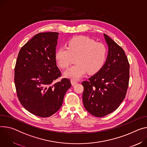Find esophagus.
<instances>
[{"mask_svg": "<svg viewBox=\"0 0 147 147\" xmlns=\"http://www.w3.org/2000/svg\"><path fill=\"white\" fill-rule=\"evenodd\" d=\"M71 84H72L73 86H74V85L76 84L77 83V82L76 81L74 80H71Z\"/></svg>", "mask_w": 147, "mask_h": 147, "instance_id": "34e87169", "label": "esophagus"}]
</instances>
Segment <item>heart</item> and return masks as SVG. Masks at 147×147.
<instances>
[{
	"label": "heart",
	"instance_id": "obj_1",
	"mask_svg": "<svg viewBox=\"0 0 147 147\" xmlns=\"http://www.w3.org/2000/svg\"><path fill=\"white\" fill-rule=\"evenodd\" d=\"M67 47H59L55 53V60L60 67L70 65L73 56L76 64L64 72V76L74 80L81 78L88 71L93 74L99 71L105 64L107 50L104 45L84 36H78L67 42Z\"/></svg>",
	"mask_w": 147,
	"mask_h": 147
}]
</instances>
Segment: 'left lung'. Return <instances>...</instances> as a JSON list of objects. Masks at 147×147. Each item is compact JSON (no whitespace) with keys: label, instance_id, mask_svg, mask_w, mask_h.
<instances>
[{"label":"left lung","instance_id":"8db88e82","mask_svg":"<svg viewBox=\"0 0 147 147\" xmlns=\"http://www.w3.org/2000/svg\"><path fill=\"white\" fill-rule=\"evenodd\" d=\"M108 56L101 69L82 82L83 104L92 115L102 117L114 111L124 99L128 87L129 64L124 50L104 34Z\"/></svg>","mask_w":147,"mask_h":147}]
</instances>
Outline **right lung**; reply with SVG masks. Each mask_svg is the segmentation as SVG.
Instances as JSON below:
<instances>
[{
  "instance_id": "obj_1",
  "label": "right lung",
  "mask_w": 147,
  "mask_h": 147,
  "mask_svg": "<svg viewBox=\"0 0 147 147\" xmlns=\"http://www.w3.org/2000/svg\"><path fill=\"white\" fill-rule=\"evenodd\" d=\"M59 33L36 34L20 50L15 68V84L21 104L30 113L48 117L62 105L70 80L62 78L55 60Z\"/></svg>"
}]
</instances>
